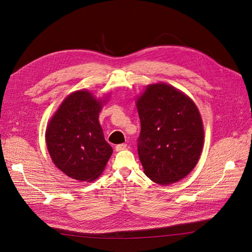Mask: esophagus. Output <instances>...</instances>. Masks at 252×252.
Returning <instances> with one entry per match:
<instances>
[{"label":"esophagus","instance_id":"esophagus-1","mask_svg":"<svg viewBox=\"0 0 252 252\" xmlns=\"http://www.w3.org/2000/svg\"><path fill=\"white\" fill-rule=\"evenodd\" d=\"M126 147H127L126 144H119V145H117V146H116V150L117 151H122V150L126 149Z\"/></svg>","mask_w":252,"mask_h":252}]
</instances>
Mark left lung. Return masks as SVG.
Instances as JSON below:
<instances>
[{
    "mask_svg": "<svg viewBox=\"0 0 252 252\" xmlns=\"http://www.w3.org/2000/svg\"><path fill=\"white\" fill-rule=\"evenodd\" d=\"M138 152L144 172L159 185L184 179L199 161L204 128L193 101L165 83L148 85L136 101Z\"/></svg>",
    "mask_w": 252,
    "mask_h": 252,
    "instance_id": "1",
    "label": "left lung"
}]
</instances>
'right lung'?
Segmentation results:
<instances>
[{
  "label": "right lung",
  "instance_id": "add662e5",
  "mask_svg": "<svg viewBox=\"0 0 252 252\" xmlns=\"http://www.w3.org/2000/svg\"><path fill=\"white\" fill-rule=\"evenodd\" d=\"M105 102L87 90L74 91L47 125L46 144L52 162L71 179L94 181L112 155L98 122Z\"/></svg>",
  "mask_w": 252,
  "mask_h": 252
}]
</instances>
